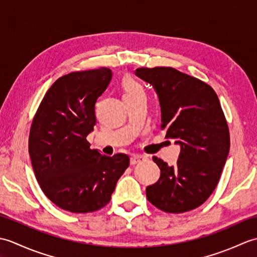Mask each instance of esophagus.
Returning <instances> with one entry per match:
<instances>
[{"mask_svg": "<svg viewBox=\"0 0 257 257\" xmlns=\"http://www.w3.org/2000/svg\"><path fill=\"white\" fill-rule=\"evenodd\" d=\"M144 159H146L145 156H141V155L133 156L132 158H130V165H137V163H139L140 161H143Z\"/></svg>", "mask_w": 257, "mask_h": 257, "instance_id": "obj_1", "label": "esophagus"}]
</instances>
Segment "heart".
I'll list each match as a JSON object with an SVG mask.
<instances>
[{
	"instance_id": "b5f03b06",
	"label": "heart",
	"mask_w": 257,
	"mask_h": 257,
	"mask_svg": "<svg viewBox=\"0 0 257 257\" xmlns=\"http://www.w3.org/2000/svg\"><path fill=\"white\" fill-rule=\"evenodd\" d=\"M121 87L123 89V97L135 96L139 94H144V89L137 80H135L130 76H125L122 78Z\"/></svg>"
}]
</instances>
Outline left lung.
<instances>
[{
	"label": "left lung",
	"mask_w": 257,
	"mask_h": 257,
	"mask_svg": "<svg viewBox=\"0 0 257 257\" xmlns=\"http://www.w3.org/2000/svg\"><path fill=\"white\" fill-rule=\"evenodd\" d=\"M136 75L157 91L161 129L180 145L176 166L152 159L161 174L147 187V199L168 213L203 204L215 190L230 150V133L215 91L204 81L172 67L138 68Z\"/></svg>",
	"instance_id": "1"
}]
</instances>
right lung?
Segmentation results:
<instances>
[{"instance_id":"add662e5","label":"right lung","mask_w":257,"mask_h":257,"mask_svg":"<svg viewBox=\"0 0 257 257\" xmlns=\"http://www.w3.org/2000/svg\"><path fill=\"white\" fill-rule=\"evenodd\" d=\"M112 77L106 67L73 72L47 90L32 121L29 152L37 182L54 204L88 213L109 203L129 157L103 156L86 137L96 124L95 103Z\"/></svg>"}]
</instances>
